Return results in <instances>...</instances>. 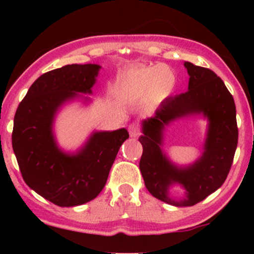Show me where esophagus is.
Segmentation results:
<instances>
[{"label": "esophagus", "instance_id": "34e87169", "mask_svg": "<svg viewBox=\"0 0 254 254\" xmlns=\"http://www.w3.org/2000/svg\"><path fill=\"white\" fill-rule=\"evenodd\" d=\"M128 131H129L130 137H137V136H140V134H141L140 128H138L137 125H135V124H131L130 126L128 127Z\"/></svg>", "mask_w": 254, "mask_h": 254}]
</instances>
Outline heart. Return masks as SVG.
Wrapping results in <instances>:
<instances>
[{"label":"heart","mask_w":254,"mask_h":254,"mask_svg":"<svg viewBox=\"0 0 254 254\" xmlns=\"http://www.w3.org/2000/svg\"><path fill=\"white\" fill-rule=\"evenodd\" d=\"M177 77L164 65H147L133 69L125 76L119 86V95L125 99L144 98L148 106H156L171 96Z\"/></svg>","instance_id":"obj_1"}]
</instances>
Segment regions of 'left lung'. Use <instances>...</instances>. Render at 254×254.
I'll list each match as a JSON object with an SVG mask.
<instances>
[{
    "label": "left lung",
    "mask_w": 254,
    "mask_h": 254,
    "mask_svg": "<svg viewBox=\"0 0 254 254\" xmlns=\"http://www.w3.org/2000/svg\"><path fill=\"white\" fill-rule=\"evenodd\" d=\"M190 76L189 90L169 97L155 114L142 121L143 147L140 170L152 196L176 207H190L206 199L227 179L238 143L236 105L224 82L210 69L184 64ZM202 115L208 121L204 151L192 165L179 167L162 150L165 128L172 121ZM180 186L182 199L169 196V189Z\"/></svg>",
    "instance_id": "left-lung-1"
}]
</instances>
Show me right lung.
Instances as JSON below:
<instances>
[{"label": "right lung", "mask_w": 254, "mask_h": 254, "mask_svg": "<svg viewBox=\"0 0 254 254\" xmlns=\"http://www.w3.org/2000/svg\"><path fill=\"white\" fill-rule=\"evenodd\" d=\"M100 65L67 64L37 78L20 102L13 119L12 148L26 185L60 207H74L95 199L105 186L126 128L92 131L75 152L58 145L54 121L69 102L91 99Z\"/></svg>", "instance_id": "1"}]
</instances>
